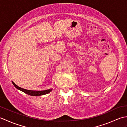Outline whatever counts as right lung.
<instances>
[{
  "label": "right lung",
  "instance_id": "1",
  "mask_svg": "<svg viewBox=\"0 0 127 127\" xmlns=\"http://www.w3.org/2000/svg\"><path fill=\"white\" fill-rule=\"evenodd\" d=\"M13 85H14L15 87L17 88L18 90H20L21 91L23 92L24 93H25L27 94H29L30 95L32 96H39V95H45V94H46L47 93H49L52 91V89H49V90H45V91H31V90H26V89H23L22 88H21L20 87H18V86L16 85L15 83L12 82Z\"/></svg>",
  "mask_w": 127,
  "mask_h": 127
}]
</instances>
